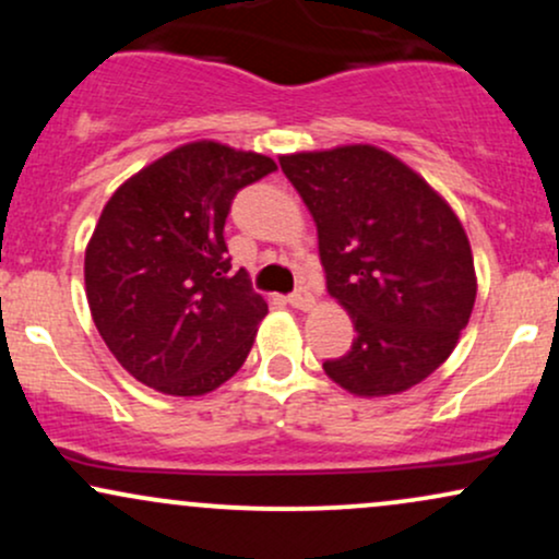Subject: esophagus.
Returning a JSON list of instances; mask_svg holds the SVG:
<instances>
[{"instance_id": "1", "label": "esophagus", "mask_w": 559, "mask_h": 559, "mask_svg": "<svg viewBox=\"0 0 559 559\" xmlns=\"http://www.w3.org/2000/svg\"><path fill=\"white\" fill-rule=\"evenodd\" d=\"M288 301H292V307H297V310H312V307H316V297H312L310 288L305 286H299L297 292L288 297Z\"/></svg>"}]
</instances>
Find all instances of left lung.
I'll list each match as a JSON object with an SVG mask.
<instances>
[{"label": "left lung", "instance_id": "8db88e82", "mask_svg": "<svg viewBox=\"0 0 559 559\" xmlns=\"http://www.w3.org/2000/svg\"><path fill=\"white\" fill-rule=\"evenodd\" d=\"M318 226L325 286L355 342L323 362L355 396L428 378L457 346L476 305L471 241L454 210L413 168L370 144L278 157Z\"/></svg>", "mask_w": 559, "mask_h": 559}]
</instances>
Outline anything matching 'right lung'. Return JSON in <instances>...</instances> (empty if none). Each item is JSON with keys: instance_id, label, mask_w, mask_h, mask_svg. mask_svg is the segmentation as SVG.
I'll list each match as a JSON object with an SVG mask.
<instances>
[{"instance_id": "1", "label": "right lung", "mask_w": 559, "mask_h": 559, "mask_svg": "<svg viewBox=\"0 0 559 559\" xmlns=\"http://www.w3.org/2000/svg\"><path fill=\"white\" fill-rule=\"evenodd\" d=\"M271 157L191 141L141 168L102 210L83 260L94 325L144 386L202 396L247 360L267 301L230 271L223 228L236 191Z\"/></svg>"}]
</instances>
